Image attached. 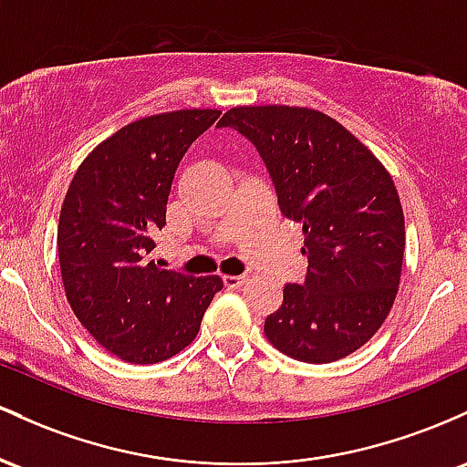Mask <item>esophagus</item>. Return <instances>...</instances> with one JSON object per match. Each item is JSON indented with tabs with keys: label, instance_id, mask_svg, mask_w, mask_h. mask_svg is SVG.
<instances>
[{
	"label": "esophagus",
	"instance_id": "1",
	"mask_svg": "<svg viewBox=\"0 0 467 467\" xmlns=\"http://www.w3.org/2000/svg\"><path fill=\"white\" fill-rule=\"evenodd\" d=\"M224 289H240L247 285V275H223Z\"/></svg>",
	"mask_w": 467,
	"mask_h": 467
}]
</instances>
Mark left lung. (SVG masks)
Listing matches in <instances>:
<instances>
[{
  "mask_svg": "<svg viewBox=\"0 0 467 467\" xmlns=\"http://www.w3.org/2000/svg\"><path fill=\"white\" fill-rule=\"evenodd\" d=\"M218 125L255 145L282 216L304 234L306 277L285 286L265 319L266 339L308 364L355 353L384 324L401 277L406 227L390 174L317 109L240 106Z\"/></svg>",
  "mask_w": 467,
  "mask_h": 467,
  "instance_id": "8db88e82",
  "label": "left lung"
}]
</instances>
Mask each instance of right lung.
I'll use <instances>...</instances> for the list:
<instances>
[{"label": "right lung", "instance_id": "add662e5", "mask_svg": "<svg viewBox=\"0 0 467 467\" xmlns=\"http://www.w3.org/2000/svg\"><path fill=\"white\" fill-rule=\"evenodd\" d=\"M218 109H176L120 128L78 165L61 207L57 249L78 322L117 358L156 364L190 347L218 275L193 277L151 260L176 167Z\"/></svg>", "mask_w": 467, "mask_h": 467}]
</instances>
